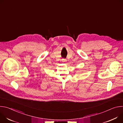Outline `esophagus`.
<instances>
[{
	"label": "esophagus",
	"mask_w": 123,
	"mask_h": 123,
	"mask_svg": "<svg viewBox=\"0 0 123 123\" xmlns=\"http://www.w3.org/2000/svg\"><path fill=\"white\" fill-rule=\"evenodd\" d=\"M62 60V61H63V62H66V61H67V60H66V59H65V58H63Z\"/></svg>",
	"instance_id": "34e87169"
}]
</instances>
